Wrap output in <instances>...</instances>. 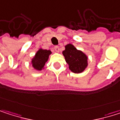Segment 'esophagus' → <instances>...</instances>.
<instances>
[{"mask_svg":"<svg viewBox=\"0 0 120 120\" xmlns=\"http://www.w3.org/2000/svg\"><path fill=\"white\" fill-rule=\"evenodd\" d=\"M54 50H55V51H56V52H59V51H60L59 46H54Z\"/></svg>","mask_w":120,"mask_h":120,"instance_id":"34e87169","label":"esophagus"}]
</instances>
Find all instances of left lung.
Wrapping results in <instances>:
<instances>
[{
    "label": "left lung",
    "instance_id": "left-lung-1",
    "mask_svg": "<svg viewBox=\"0 0 120 120\" xmlns=\"http://www.w3.org/2000/svg\"><path fill=\"white\" fill-rule=\"evenodd\" d=\"M69 69L74 73H81L87 66V58L81 51L77 50L72 44L65 46V50L62 52Z\"/></svg>",
    "mask_w": 120,
    "mask_h": 120
}]
</instances>
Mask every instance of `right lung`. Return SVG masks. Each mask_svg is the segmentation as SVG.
<instances>
[{
	"label": "right lung",
	"instance_id": "add662e5",
	"mask_svg": "<svg viewBox=\"0 0 120 120\" xmlns=\"http://www.w3.org/2000/svg\"><path fill=\"white\" fill-rule=\"evenodd\" d=\"M51 53V51L49 50L39 49L37 52L35 58L32 60L33 67L36 70H39V71L41 70L44 68L45 63L47 62L49 59V56Z\"/></svg>",
	"mask_w": 120,
	"mask_h": 120
}]
</instances>
